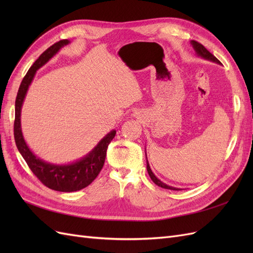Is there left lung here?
Wrapping results in <instances>:
<instances>
[{"instance_id":"1","label":"left lung","mask_w":253,"mask_h":253,"mask_svg":"<svg viewBox=\"0 0 253 253\" xmlns=\"http://www.w3.org/2000/svg\"><path fill=\"white\" fill-rule=\"evenodd\" d=\"M190 43H191V45H192V47L194 48L195 53H196L197 57H200V58L205 59V60L211 61V62H214V63L220 64L219 61H218L215 57H214L210 51L207 50V48H205V46H203V45H202L201 43H198V42H196V41H191ZM145 158H147V152H145ZM147 171H148V173H149V175H150L151 179L153 180V182H154L155 185H157L158 187H162V188H164V189H170V190H174V191H179V190H181V189H179V188H175V187L167 185V183L163 182L159 178H157L156 176H155V174L153 173L152 170H151V167H150V165H149L148 158H147Z\"/></svg>"}]
</instances>
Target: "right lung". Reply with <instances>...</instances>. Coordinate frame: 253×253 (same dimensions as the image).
Segmentation results:
<instances>
[{"instance_id":"add662e5","label":"right lung","mask_w":253,"mask_h":253,"mask_svg":"<svg viewBox=\"0 0 253 253\" xmlns=\"http://www.w3.org/2000/svg\"><path fill=\"white\" fill-rule=\"evenodd\" d=\"M70 43V40H61L55 43L35 61V63L29 68L25 77L23 78L21 82L16 99V108H14V110H16L13 126L14 140H16L20 154L25 159L30 170L40 179L43 185L51 190L60 191V192L79 191L91 183V181L98 176L99 172L101 171L104 165L106 149H108L110 142L116 135V131L112 129L86 155L76 160V162L62 165L45 162V160L35 155V153L27 145L22 133L21 111L29 85L32 84L37 71L40 70L51 58L55 57L61 48Z\"/></svg>"}]
</instances>
